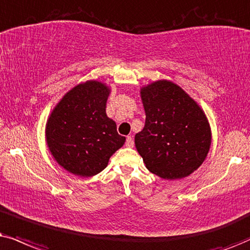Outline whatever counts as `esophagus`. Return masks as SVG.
<instances>
[{"mask_svg":"<svg viewBox=\"0 0 250 250\" xmlns=\"http://www.w3.org/2000/svg\"><path fill=\"white\" fill-rule=\"evenodd\" d=\"M133 145H134V141H133V139H132V137L126 138V146L133 147Z\"/></svg>","mask_w":250,"mask_h":250,"instance_id":"1","label":"esophagus"}]
</instances>
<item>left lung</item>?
Masks as SVG:
<instances>
[{"label": "left lung", "instance_id": "8db88e82", "mask_svg": "<svg viewBox=\"0 0 250 250\" xmlns=\"http://www.w3.org/2000/svg\"><path fill=\"white\" fill-rule=\"evenodd\" d=\"M146 113L134 144L146 168L163 180H180L205 161L212 143L204 110L176 83L158 80L140 88Z\"/></svg>", "mask_w": 250, "mask_h": 250}]
</instances>
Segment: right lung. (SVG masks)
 Returning <instances> with one entry per match:
<instances>
[{"instance_id":"right-lung-1","label":"right lung","mask_w":250,"mask_h":250,"mask_svg":"<svg viewBox=\"0 0 250 250\" xmlns=\"http://www.w3.org/2000/svg\"><path fill=\"white\" fill-rule=\"evenodd\" d=\"M111 89L106 83L88 80L73 87L48 116L45 139L53 159L64 170L91 177L106 168L111 156L124 146L106 115Z\"/></svg>"}]
</instances>
